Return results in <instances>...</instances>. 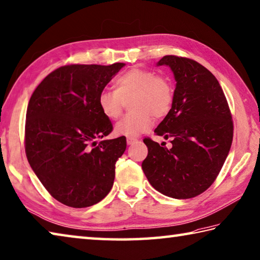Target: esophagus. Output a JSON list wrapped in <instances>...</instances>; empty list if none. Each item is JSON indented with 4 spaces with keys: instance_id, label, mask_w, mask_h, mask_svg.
Masks as SVG:
<instances>
[{
    "instance_id": "esophagus-1",
    "label": "esophagus",
    "mask_w": 260,
    "mask_h": 260,
    "mask_svg": "<svg viewBox=\"0 0 260 260\" xmlns=\"http://www.w3.org/2000/svg\"><path fill=\"white\" fill-rule=\"evenodd\" d=\"M135 142H138V139H135V138H127V144H128V145L134 144Z\"/></svg>"
}]
</instances>
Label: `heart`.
Here are the masks:
<instances>
[{
    "label": "heart",
    "mask_w": 260,
    "mask_h": 260,
    "mask_svg": "<svg viewBox=\"0 0 260 260\" xmlns=\"http://www.w3.org/2000/svg\"><path fill=\"white\" fill-rule=\"evenodd\" d=\"M133 111L117 122L115 133L135 138L151 128L153 117H166L174 102V87L168 78L158 76L152 70L133 68L115 81V91L105 89L99 94L98 103L103 115L116 119L125 103Z\"/></svg>",
    "instance_id": "obj_1"
}]
</instances>
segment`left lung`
Masks as SVG:
<instances>
[{"instance_id": "obj_1", "label": "left lung", "mask_w": 260, "mask_h": 260, "mask_svg": "<svg viewBox=\"0 0 260 260\" xmlns=\"http://www.w3.org/2000/svg\"><path fill=\"white\" fill-rule=\"evenodd\" d=\"M157 66L171 68L176 81L172 109L154 129L173 145L144 139L142 169L160 193L190 199L205 192L223 167L233 140L232 116L218 81L204 66L176 55H165Z\"/></svg>"}]
</instances>
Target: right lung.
<instances>
[{"label":"right lung","instance_id":"add662e5","mask_svg":"<svg viewBox=\"0 0 260 260\" xmlns=\"http://www.w3.org/2000/svg\"><path fill=\"white\" fill-rule=\"evenodd\" d=\"M125 63L70 64L49 74L32 93L26 114L28 162L50 194L73 208L100 202L110 192L124 136L102 139L112 124L98 99Z\"/></svg>","mask_w":260,"mask_h":260}]
</instances>
